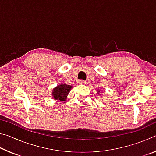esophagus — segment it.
<instances>
[{
  "label": "esophagus",
  "mask_w": 156,
  "mask_h": 156,
  "mask_svg": "<svg viewBox=\"0 0 156 156\" xmlns=\"http://www.w3.org/2000/svg\"><path fill=\"white\" fill-rule=\"evenodd\" d=\"M78 83L80 84H87V82L84 81L83 80H80L78 81Z\"/></svg>",
  "instance_id": "obj_1"
}]
</instances>
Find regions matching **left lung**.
Listing matches in <instances>:
<instances>
[{
    "mask_svg": "<svg viewBox=\"0 0 156 156\" xmlns=\"http://www.w3.org/2000/svg\"><path fill=\"white\" fill-rule=\"evenodd\" d=\"M100 89H98L97 93H98V94L99 95V96H100H100H101V93H100Z\"/></svg>",
    "mask_w": 156,
    "mask_h": 156,
    "instance_id": "obj_1",
    "label": "left lung"
}]
</instances>
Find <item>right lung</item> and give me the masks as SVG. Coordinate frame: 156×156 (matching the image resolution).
<instances>
[{
  "instance_id": "add662e5",
  "label": "right lung",
  "mask_w": 156,
  "mask_h": 156,
  "mask_svg": "<svg viewBox=\"0 0 156 156\" xmlns=\"http://www.w3.org/2000/svg\"><path fill=\"white\" fill-rule=\"evenodd\" d=\"M72 88V85H69L67 84H58L53 89L51 92L52 98L59 102L65 101Z\"/></svg>"
}]
</instances>
